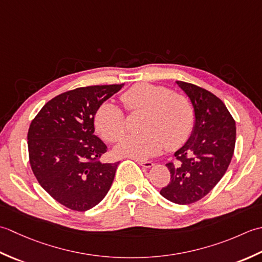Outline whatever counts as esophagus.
<instances>
[{
    "label": "esophagus",
    "mask_w": 262,
    "mask_h": 262,
    "mask_svg": "<svg viewBox=\"0 0 262 262\" xmlns=\"http://www.w3.org/2000/svg\"><path fill=\"white\" fill-rule=\"evenodd\" d=\"M136 162L139 165H141L142 167H145V168H150V167L154 166V163L152 162H149V161H139V159H137Z\"/></svg>",
    "instance_id": "obj_1"
}]
</instances>
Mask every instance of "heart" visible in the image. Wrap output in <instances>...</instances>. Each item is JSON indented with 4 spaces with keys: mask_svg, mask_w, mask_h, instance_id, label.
<instances>
[{
    "mask_svg": "<svg viewBox=\"0 0 262 262\" xmlns=\"http://www.w3.org/2000/svg\"><path fill=\"white\" fill-rule=\"evenodd\" d=\"M121 100L129 112H146L140 135L129 136L116 147L120 156L147 158L166 146L169 150L188 140L193 127V110L184 96L151 83H137L122 94ZM95 126L105 140L117 142L124 137L126 122L123 111L113 103L99 106Z\"/></svg>",
    "mask_w": 262,
    "mask_h": 262,
    "instance_id": "obj_1",
    "label": "heart"
}]
</instances>
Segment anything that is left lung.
Instances as JSON below:
<instances>
[{"mask_svg": "<svg viewBox=\"0 0 262 262\" xmlns=\"http://www.w3.org/2000/svg\"><path fill=\"white\" fill-rule=\"evenodd\" d=\"M176 83L193 106L194 125L189 140L174 154L178 162L166 164L170 181L161 194L174 204L190 205L209 193L226 173L235 148L236 126L217 96L195 84Z\"/></svg>", "mask_w": 262, "mask_h": 262, "instance_id": "left-lung-1", "label": "left lung"}]
</instances>
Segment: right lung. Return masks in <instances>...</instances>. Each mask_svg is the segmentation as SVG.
Wrapping results in <instances>:
<instances>
[{"label": "right lung", "instance_id": "right-lung-1", "mask_svg": "<svg viewBox=\"0 0 262 262\" xmlns=\"http://www.w3.org/2000/svg\"><path fill=\"white\" fill-rule=\"evenodd\" d=\"M123 86H89L63 93L47 101L31 121V169L41 188L69 209H92L113 183L119 162L100 163L107 147L95 136L94 117Z\"/></svg>", "mask_w": 262, "mask_h": 262}]
</instances>
